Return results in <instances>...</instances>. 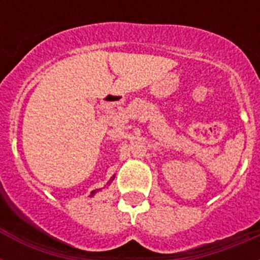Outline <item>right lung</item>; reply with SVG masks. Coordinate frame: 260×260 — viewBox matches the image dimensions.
I'll use <instances>...</instances> for the list:
<instances>
[{
  "label": "right lung",
  "instance_id": "1",
  "mask_svg": "<svg viewBox=\"0 0 260 260\" xmlns=\"http://www.w3.org/2000/svg\"><path fill=\"white\" fill-rule=\"evenodd\" d=\"M113 178H114V177H113ZM113 178H112V180H110V181H113ZM96 191H98V190H93V191L91 192V197H93V194H96Z\"/></svg>",
  "mask_w": 260,
  "mask_h": 260
}]
</instances>
